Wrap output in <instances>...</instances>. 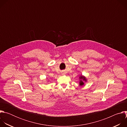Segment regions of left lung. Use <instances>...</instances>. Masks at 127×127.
<instances>
[{
  "mask_svg": "<svg viewBox=\"0 0 127 127\" xmlns=\"http://www.w3.org/2000/svg\"><path fill=\"white\" fill-rule=\"evenodd\" d=\"M79 79L80 80V81H79V85H80V86H83L84 84V82H87V79L84 76L80 75L79 77Z\"/></svg>",
  "mask_w": 127,
  "mask_h": 127,
  "instance_id": "left-lung-1",
  "label": "left lung"
}]
</instances>
